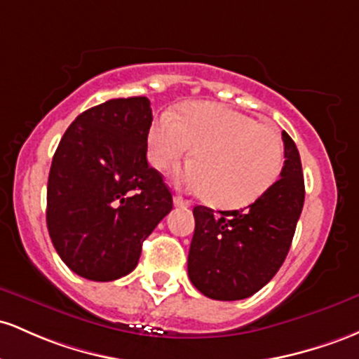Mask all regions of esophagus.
Wrapping results in <instances>:
<instances>
[{"instance_id":"34e87169","label":"esophagus","mask_w":359,"mask_h":359,"mask_svg":"<svg viewBox=\"0 0 359 359\" xmlns=\"http://www.w3.org/2000/svg\"><path fill=\"white\" fill-rule=\"evenodd\" d=\"M172 201H175L176 207H180V208L191 207V201L190 200H184L183 196H180V195H175V198H172Z\"/></svg>"}]
</instances>
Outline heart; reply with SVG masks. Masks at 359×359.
<instances>
[{
	"mask_svg": "<svg viewBox=\"0 0 359 359\" xmlns=\"http://www.w3.org/2000/svg\"><path fill=\"white\" fill-rule=\"evenodd\" d=\"M191 146L193 163L172 178L220 208L255 203L276 183L285 164V144L275 128L222 104L188 103L180 115L164 110L152 120L147 154L154 168L172 166Z\"/></svg>",
	"mask_w": 359,
	"mask_h": 359,
	"instance_id": "b5f03b06",
	"label": "heart"
}]
</instances>
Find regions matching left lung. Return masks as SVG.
I'll return each mask as SVG.
<instances>
[{
    "label": "left lung",
    "mask_w": 359,
    "mask_h": 359,
    "mask_svg": "<svg viewBox=\"0 0 359 359\" xmlns=\"http://www.w3.org/2000/svg\"><path fill=\"white\" fill-rule=\"evenodd\" d=\"M281 178L243 210L215 215L193 208L195 233L188 252V276L205 297L243 300L255 295L283 264L305 200L299 149L283 130Z\"/></svg>",
    "instance_id": "obj_1"
}]
</instances>
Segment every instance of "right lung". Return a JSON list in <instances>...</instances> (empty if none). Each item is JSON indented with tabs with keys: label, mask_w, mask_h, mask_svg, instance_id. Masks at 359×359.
Wrapping results in <instances>:
<instances>
[{
	"label": "right lung",
	"mask_w": 359,
	"mask_h": 359,
	"mask_svg": "<svg viewBox=\"0 0 359 359\" xmlns=\"http://www.w3.org/2000/svg\"><path fill=\"white\" fill-rule=\"evenodd\" d=\"M151 123L146 96L108 100L76 116L52 159L47 229L60 259L86 280L128 275L171 212V191L147 163Z\"/></svg>",
	"instance_id": "add662e5"
}]
</instances>
